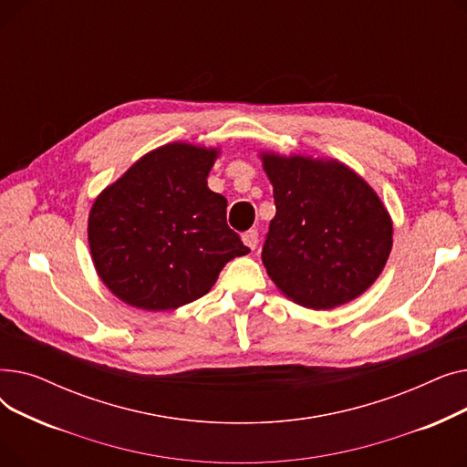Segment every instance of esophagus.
Returning a JSON list of instances; mask_svg holds the SVG:
<instances>
[{
	"instance_id": "esophagus-1",
	"label": "esophagus",
	"mask_w": 467,
	"mask_h": 467,
	"mask_svg": "<svg viewBox=\"0 0 467 467\" xmlns=\"http://www.w3.org/2000/svg\"><path fill=\"white\" fill-rule=\"evenodd\" d=\"M242 242L246 244V246H248L250 250H255V248H257V242H259L257 231H255V229H250V231L244 233V234H242Z\"/></svg>"
}]
</instances>
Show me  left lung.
<instances>
[{"label":"left lung","mask_w":467,"mask_h":467,"mask_svg":"<svg viewBox=\"0 0 467 467\" xmlns=\"http://www.w3.org/2000/svg\"><path fill=\"white\" fill-rule=\"evenodd\" d=\"M276 215L263 265L282 296L312 310L358 299L380 273L394 221L356 170L327 157L261 151Z\"/></svg>","instance_id":"obj_1"}]
</instances>
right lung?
<instances>
[{
  "label": "right lung",
  "instance_id": "add662e5",
  "mask_svg": "<svg viewBox=\"0 0 467 467\" xmlns=\"http://www.w3.org/2000/svg\"><path fill=\"white\" fill-rule=\"evenodd\" d=\"M219 147L170 141L140 157L96 196L90 257L125 305L162 312L212 289L229 261L246 255L227 225V201L208 187Z\"/></svg>",
  "mask_w": 467,
  "mask_h": 467
}]
</instances>
